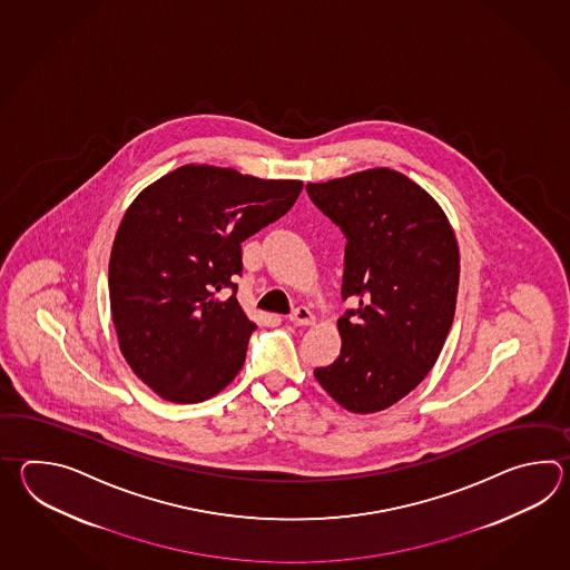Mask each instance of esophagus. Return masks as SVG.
Listing matches in <instances>:
<instances>
[{
    "mask_svg": "<svg viewBox=\"0 0 570 570\" xmlns=\"http://www.w3.org/2000/svg\"><path fill=\"white\" fill-rule=\"evenodd\" d=\"M289 322L293 326H312L315 322V317L307 307H297V309L289 315Z\"/></svg>",
    "mask_w": 570,
    "mask_h": 570,
    "instance_id": "obj_1",
    "label": "esophagus"
}]
</instances>
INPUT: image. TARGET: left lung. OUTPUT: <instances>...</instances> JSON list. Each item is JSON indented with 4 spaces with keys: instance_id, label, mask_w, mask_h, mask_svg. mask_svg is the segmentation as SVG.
<instances>
[{
    "instance_id": "8db88e82",
    "label": "left lung",
    "mask_w": 570,
    "mask_h": 570,
    "mask_svg": "<svg viewBox=\"0 0 570 570\" xmlns=\"http://www.w3.org/2000/svg\"><path fill=\"white\" fill-rule=\"evenodd\" d=\"M307 195L346 236L338 320L342 348L315 368L352 413L387 410L417 387L449 336L461 277L456 236L436 199L397 170L307 183Z\"/></svg>"
}]
</instances>
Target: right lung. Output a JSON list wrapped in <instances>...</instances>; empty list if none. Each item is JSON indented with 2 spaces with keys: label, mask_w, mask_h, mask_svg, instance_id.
<instances>
[{
  "label": "right lung",
  "mask_w": 570,
  "mask_h": 570,
  "mask_svg": "<svg viewBox=\"0 0 570 570\" xmlns=\"http://www.w3.org/2000/svg\"><path fill=\"white\" fill-rule=\"evenodd\" d=\"M302 187L185 165L126 209L109 256L111 320L126 363L163 400H209L240 373L256 327L236 299L240 244L285 216Z\"/></svg>",
  "instance_id": "add662e5"
}]
</instances>
